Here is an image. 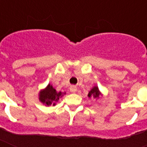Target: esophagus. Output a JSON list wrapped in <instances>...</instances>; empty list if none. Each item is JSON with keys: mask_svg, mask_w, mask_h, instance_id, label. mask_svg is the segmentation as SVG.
Segmentation results:
<instances>
[{"mask_svg": "<svg viewBox=\"0 0 147 147\" xmlns=\"http://www.w3.org/2000/svg\"><path fill=\"white\" fill-rule=\"evenodd\" d=\"M69 90H70V92H72V93H75V92L77 91V88H76V86H75V85H71V86H70V88H69Z\"/></svg>", "mask_w": 147, "mask_h": 147, "instance_id": "esophagus-1", "label": "esophagus"}]
</instances>
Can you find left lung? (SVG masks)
<instances>
[{
    "label": "left lung",
    "mask_w": 147,
    "mask_h": 147,
    "mask_svg": "<svg viewBox=\"0 0 147 147\" xmlns=\"http://www.w3.org/2000/svg\"><path fill=\"white\" fill-rule=\"evenodd\" d=\"M88 98H93L94 99H98L100 98V97H103L102 93L100 92V90L98 88V87L97 85L94 86L92 88V89L90 90V92H88Z\"/></svg>",
    "instance_id": "8db88e82"
}]
</instances>
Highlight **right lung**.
I'll return each instance as SVG.
<instances>
[{"label":"right lung","mask_w":147,"mask_h":147,"mask_svg":"<svg viewBox=\"0 0 147 147\" xmlns=\"http://www.w3.org/2000/svg\"><path fill=\"white\" fill-rule=\"evenodd\" d=\"M64 94H65V92H57L53 87V85L48 84L47 87L40 90L39 92V100L45 106H55L56 102H58Z\"/></svg>","instance_id":"add662e5"}]
</instances>
